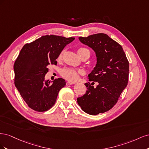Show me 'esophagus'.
Returning <instances> with one entry per match:
<instances>
[{
  "instance_id": "esophagus-1",
  "label": "esophagus",
  "mask_w": 149,
  "mask_h": 149,
  "mask_svg": "<svg viewBox=\"0 0 149 149\" xmlns=\"http://www.w3.org/2000/svg\"><path fill=\"white\" fill-rule=\"evenodd\" d=\"M74 84V83H73V82H67L66 83V86H68V85H71V84Z\"/></svg>"
}]
</instances>
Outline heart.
<instances>
[{"label": "heart", "instance_id": "1", "mask_svg": "<svg viewBox=\"0 0 149 149\" xmlns=\"http://www.w3.org/2000/svg\"><path fill=\"white\" fill-rule=\"evenodd\" d=\"M87 51L89 52V50L86 48H80L78 49V53L79 56L83 53V52ZM63 53H61L60 55L58 57V59H60L62 56ZM83 71L81 70H76L74 68H65L62 69L61 71V74L65 79L71 81H74L77 80L79 75L81 74H83Z\"/></svg>", "mask_w": 149, "mask_h": 149}]
</instances>
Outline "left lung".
Instances as JSON below:
<instances>
[{
    "label": "left lung",
    "instance_id": "1",
    "mask_svg": "<svg viewBox=\"0 0 149 149\" xmlns=\"http://www.w3.org/2000/svg\"><path fill=\"white\" fill-rule=\"evenodd\" d=\"M82 43L91 48L96 53L97 63L88 74L87 91L77 99L81 109L91 115L110 110L118 102L129 79V63L118 42L105 33H96L88 37H79ZM98 84L96 87L93 85Z\"/></svg>",
    "mask_w": 149,
    "mask_h": 149
}]
</instances>
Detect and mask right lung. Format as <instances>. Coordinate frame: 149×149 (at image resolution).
Wrapping results in <instances>:
<instances>
[{
	"label": "right lung",
	"instance_id": "right-lung-1",
	"mask_svg": "<svg viewBox=\"0 0 149 149\" xmlns=\"http://www.w3.org/2000/svg\"><path fill=\"white\" fill-rule=\"evenodd\" d=\"M74 40L56 35H45L20 50L13 70L15 85L29 107L38 112L47 111L53 106L60 90L66 85L64 79L45 80L47 66L56 65L63 48Z\"/></svg>",
	"mask_w": 149,
	"mask_h": 149
}]
</instances>
